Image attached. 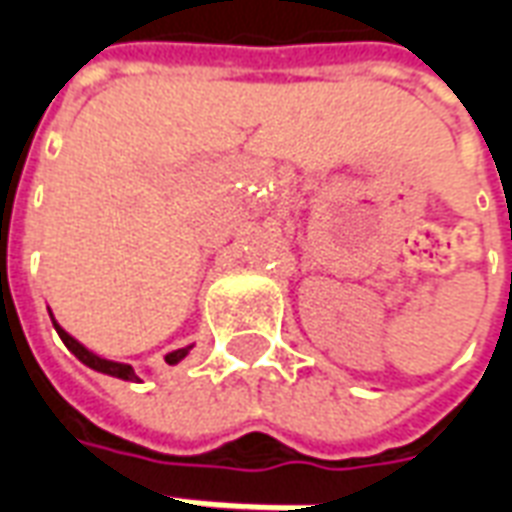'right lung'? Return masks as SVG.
<instances>
[{
	"label": "right lung",
	"instance_id": "add662e5",
	"mask_svg": "<svg viewBox=\"0 0 512 512\" xmlns=\"http://www.w3.org/2000/svg\"><path fill=\"white\" fill-rule=\"evenodd\" d=\"M49 315H51V310H49ZM51 323H54V329H57V334H60L62 343L68 345V351H71V354L76 356V359H79L82 365L93 367L95 373H104V376L123 378V381H142V378H139V373H136L131 365H126V362H115V359H106V356H98L95 351H90L87 345L79 343L76 337H71V334L62 329L60 323L54 321V315H51ZM191 348H194V345H186V348H178V351H172V354L164 356V362H167V365H178V362H183V359L189 356Z\"/></svg>",
	"mask_w": 512,
	"mask_h": 512
}]
</instances>
